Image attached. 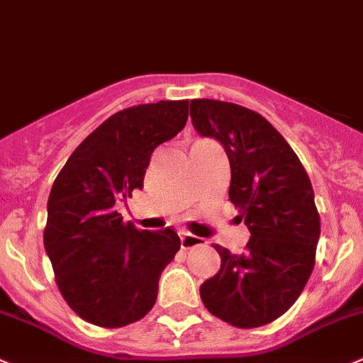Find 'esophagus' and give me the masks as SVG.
<instances>
[{"label": "esophagus", "instance_id": "esophagus-1", "mask_svg": "<svg viewBox=\"0 0 363 363\" xmlns=\"http://www.w3.org/2000/svg\"><path fill=\"white\" fill-rule=\"evenodd\" d=\"M200 245H203V239L199 238V235L188 234V232H184V234L181 235V248L189 250V248H195V246H200Z\"/></svg>", "mask_w": 363, "mask_h": 363}]
</instances>
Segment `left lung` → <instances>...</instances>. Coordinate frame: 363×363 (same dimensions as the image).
<instances>
[{
	"label": "left lung",
	"instance_id": "left-lung-1",
	"mask_svg": "<svg viewBox=\"0 0 363 363\" xmlns=\"http://www.w3.org/2000/svg\"><path fill=\"white\" fill-rule=\"evenodd\" d=\"M189 115L200 136L223 145L228 199L250 230L245 253L214 245L221 266L200 286V298L228 325H267L293 307L314 269L321 221L311 179L262 115L214 99H193Z\"/></svg>",
	"mask_w": 363,
	"mask_h": 363
}]
</instances>
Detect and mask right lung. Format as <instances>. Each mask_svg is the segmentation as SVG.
Returning <instances> with one entry per match:
<instances>
[{
    "instance_id": "1",
    "label": "right lung",
    "mask_w": 363,
    "mask_h": 363,
    "mask_svg": "<svg viewBox=\"0 0 363 363\" xmlns=\"http://www.w3.org/2000/svg\"><path fill=\"white\" fill-rule=\"evenodd\" d=\"M188 101L138 104L111 115L77 145L48 200L44 246L70 308L121 328L154 307L160 277L181 248L172 228L124 223L117 202L143 188L154 149L182 131Z\"/></svg>"
}]
</instances>
